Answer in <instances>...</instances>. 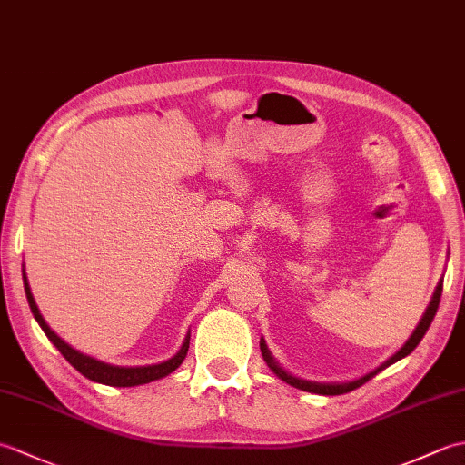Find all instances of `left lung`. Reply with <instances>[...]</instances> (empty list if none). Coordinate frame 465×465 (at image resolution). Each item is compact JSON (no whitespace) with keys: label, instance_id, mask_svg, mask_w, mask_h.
<instances>
[{"label":"left lung","instance_id":"1","mask_svg":"<svg viewBox=\"0 0 465 465\" xmlns=\"http://www.w3.org/2000/svg\"><path fill=\"white\" fill-rule=\"evenodd\" d=\"M441 290H443V280H440V283H438L436 292H433V298H431V302H430V305H428V310H426V313L421 315V320H420V323H418V328L413 330V333L410 335V340H408L406 343H403L401 348H400L396 353H393L390 360H385V361L380 365V368H375L373 371L365 373V375H361V378L353 380V381L320 383V381H308V380L295 378V375H292V373H288V371H285V370H282L280 365L275 363V360L272 358V353H270V350H268V345H265V341H263V340L260 341L262 355H263L265 363L270 365V370H272L275 375H278V378H282L285 383L293 385V388L303 390V391H310V393H320V396H340V393H348V391H351V390H355V388H360V385H363L365 381H370V380L373 378V375H378L381 370L388 368V365H391V363L400 361L401 358H406V355H410L413 350L418 348V343L421 341L423 335H426V331H428V328H430V325H431L433 318H436V312H438V308H440Z\"/></svg>","mask_w":465,"mask_h":465}]
</instances>
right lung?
<instances>
[{"instance_id": "1", "label": "right lung", "mask_w": 465, "mask_h": 465, "mask_svg": "<svg viewBox=\"0 0 465 465\" xmlns=\"http://www.w3.org/2000/svg\"><path fill=\"white\" fill-rule=\"evenodd\" d=\"M24 288H25V295L29 302V308H32V313L35 322L39 323V328L44 330V333L49 338L55 348L62 351L64 358L74 365V368L80 371L82 375H85L87 380L104 383V385H114V388H132V385H142V383H150L155 380H162L165 375H170L172 371H175L180 368L182 361L185 360L187 355V348H190V333L185 335L183 345L180 348L173 358H170L167 361L162 363H153V365H135V368H124V365H112V363H104L95 358H90L82 351L74 350L72 345H67L55 331H52V328L45 323V320L39 313L35 300L32 295V290H29V283L25 278V270H24Z\"/></svg>"}]
</instances>
